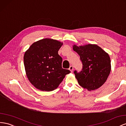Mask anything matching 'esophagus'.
<instances>
[{
  "mask_svg": "<svg viewBox=\"0 0 126 126\" xmlns=\"http://www.w3.org/2000/svg\"><path fill=\"white\" fill-rule=\"evenodd\" d=\"M73 66H70V67H69V69L70 70V71L71 73L73 72Z\"/></svg>",
  "mask_w": 126,
  "mask_h": 126,
  "instance_id": "1",
  "label": "esophagus"
}]
</instances>
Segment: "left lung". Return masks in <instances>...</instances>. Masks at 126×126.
Listing matches in <instances>:
<instances>
[{
    "label": "left lung",
    "instance_id": "obj_1",
    "mask_svg": "<svg viewBox=\"0 0 126 126\" xmlns=\"http://www.w3.org/2000/svg\"><path fill=\"white\" fill-rule=\"evenodd\" d=\"M80 57L82 71L74 74L79 85L88 91L96 90L106 81L111 71L110 58L108 53L96 45L88 44L73 46Z\"/></svg>",
    "mask_w": 126,
    "mask_h": 126
}]
</instances>
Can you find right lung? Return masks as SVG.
I'll return each instance as SVG.
<instances>
[{"label":"right lung","mask_w":126,"mask_h":126,"mask_svg":"<svg viewBox=\"0 0 126 126\" xmlns=\"http://www.w3.org/2000/svg\"><path fill=\"white\" fill-rule=\"evenodd\" d=\"M63 45L59 41L46 38L34 42L24 56L26 76L37 89L52 91L58 87L70 71L62 68L58 51Z\"/></svg>","instance_id":"right-lung-1"}]
</instances>
